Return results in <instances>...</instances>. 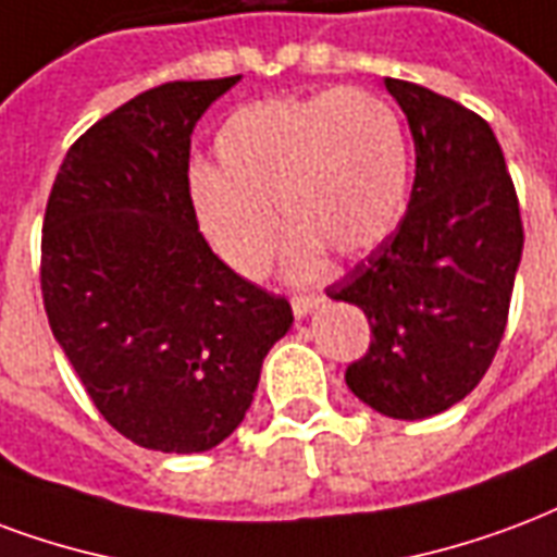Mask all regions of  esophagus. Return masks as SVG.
Here are the masks:
<instances>
[{"mask_svg":"<svg viewBox=\"0 0 557 557\" xmlns=\"http://www.w3.org/2000/svg\"><path fill=\"white\" fill-rule=\"evenodd\" d=\"M324 298H315V295H295L292 298V312H295V319H307L312 310H319V304Z\"/></svg>","mask_w":557,"mask_h":557,"instance_id":"34e87169","label":"esophagus"}]
</instances>
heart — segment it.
<instances>
[{"label": "heart", "mask_w": 557, "mask_h": 557, "mask_svg": "<svg viewBox=\"0 0 557 557\" xmlns=\"http://www.w3.org/2000/svg\"><path fill=\"white\" fill-rule=\"evenodd\" d=\"M218 168L195 164L188 195L197 221L230 265L259 277L292 226L286 274L315 277L324 250L360 257L401 221L410 150L398 111L360 88L253 102L215 135Z\"/></svg>", "instance_id": "1"}]
</instances>
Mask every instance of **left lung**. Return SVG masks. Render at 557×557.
Wrapping results in <instances>:
<instances>
[{"label":"left lung","mask_w":557,"mask_h":557,"mask_svg":"<svg viewBox=\"0 0 557 557\" xmlns=\"http://www.w3.org/2000/svg\"><path fill=\"white\" fill-rule=\"evenodd\" d=\"M416 147L410 203L389 238L327 298L366 312L372 345L345 383L389 419H428L484 377L508 324L522 257L517 191L484 117L413 82L386 79Z\"/></svg>","instance_id":"left-lung-1"}]
</instances>
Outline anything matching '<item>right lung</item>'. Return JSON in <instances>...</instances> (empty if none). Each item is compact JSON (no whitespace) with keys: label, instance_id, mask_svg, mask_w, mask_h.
Masks as SVG:
<instances>
[{"label":"right lung","instance_id":"obj_1","mask_svg":"<svg viewBox=\"0 0 557 557\" xmlns=\"http://www.w3.org/2000/svg\"><path fill=\"white\" fill-rule=\"evenodd\" d=\"M238 79L168 82L106 114L67 150L44 218L52 336L106 422L168 455L242 425L295 321L212 253L188 195L191 132Z\"/></svg>","mask_w":557,"mask_h":557}]
</instances>
